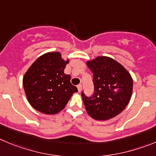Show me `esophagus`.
Masks as SVG:
<instances>
[{
	"label": "esophagus",
	"instance_id": "34e87169",
	"mask_svg": "<svg viewBox=\"0 0 156 156\" xmlns=\"http://www.w3.org/2000/svg\"><path fill=\"white\" fill-rule=\"evenodd\" d=\"M77 87H78V92H81V89H82V85H78V86H77Z\"/></svg>",
	"mask_w": 156,
	"mask_h": 156
}]
</instances>
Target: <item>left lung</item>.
<instances>
[{
  "mask_svg": "<svg viewBox=\"0 0 156 156\" xmlns=\"http://www.w3.org/2000/svg\"><path fill=\"white\" fill-rule=\"evenodd\" d=\"M93 74L94 93L87 97L81 92L87 113L95 120H106L120 114L130 101L133 79L120 63L108 57L87 61Z\"/></svg>",
  "mask_w": 156,
  "mask_h": 156,
  "instance_id": "8db88e82",
  "label": "left lung"
}]
</instances>
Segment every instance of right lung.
I'll return each mask as SVG.
<instances>
[{
    "label": "right lung",
    "mask_w": 156,
    "mask_h": 156,
    "mask_svg": "<svg viewBox=\"0 0 156 156\" xmlns=\"http://www.w3.org/2000/svg\"><path fill=\"white\" fill-rule=\"evenodd\" d=\"M60 52H50L40 56L23 77V87L30 105L45 114L61 111L75 92L71 76L64 74L66 64Z\"/></svg>",
    "instance_id": "add662e5"
}]
</instances>
